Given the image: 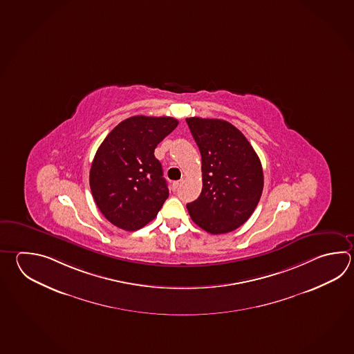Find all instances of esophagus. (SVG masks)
Wrapping results in <instances>:
<instances>
[{
    "mask_svg": "<svg viewBox=\"0 0 354 354\" xmlns=\"http://www.w3.org/2000/svg\"><path fill=\"white\" fill-rule=\"evenodd\" d=\"M183 183V180L174 181V189H178L180 187V184Z\"/></svg>",
    "mask_w": 354,
    "mask_h": 354,
    "instance_id": "1",
    "label": "esophagus"
}]
</instances>
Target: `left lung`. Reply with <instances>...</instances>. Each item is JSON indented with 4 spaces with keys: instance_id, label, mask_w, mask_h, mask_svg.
Masks as SVG:
<instances>
[{
    "instance_id": "left-lung-1",
    "label": "left lung",
    "mask_w": 354,
    "mask_h": 354,
    "mask_svg": "<svg viewBox=\"0 0 354 354\" xmlns=\"http://www.w3.org/2000/svg\"><path fill=\"white\" fill-rule=\"evenodd\" d=\"M202 155L203 189L187 204L193 222L212 234L234 231L251 216L263 189L261 161L245 135L223 120L190 117Z\"/></svg>"
}]
</instances>
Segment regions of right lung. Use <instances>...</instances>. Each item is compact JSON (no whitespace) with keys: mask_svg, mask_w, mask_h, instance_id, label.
<instances>
[{"mask_svg":"<svg viewBox=\"0 0 354 354\" xmlns=\"http://www.w3.org/2000/svg\"><path fill=\"white\" fill-rule=\"evenodd\" d=\"M178 123L173 117L133 115L98 147L89 185L98 209L115 227L138 231L158 216L169 189L153 151Z\"/></svg>","mask_w":354,"mask_h":354,"instance_id":"right-lung-1","label":"right lung"}]
</instances>
